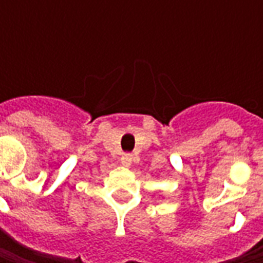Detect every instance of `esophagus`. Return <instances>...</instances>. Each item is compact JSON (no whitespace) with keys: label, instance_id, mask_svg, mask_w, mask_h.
Returning <instances> with one entry per match:
<instances>
[{"label":"esophagus","instance_id":"1","mask_svg":"<svg viewBox=\"0 0 263 263\" xmlns=\"http://www.w3.org/2000/svg\"><path fill=\"white\" fill-rule=\"evenodd\" d=\"M132 162V155L130 154H124V157H123V164L124 165H128Z\"/></svg>","mask_w":263,"mask_h":263}]
</instances>
